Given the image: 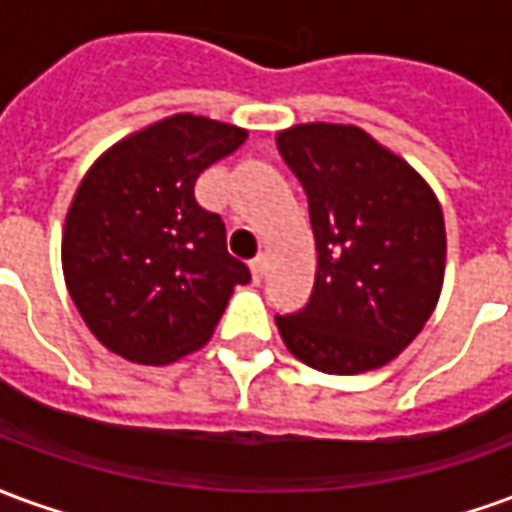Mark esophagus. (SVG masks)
<instances>
[{
	"instance_id": "esophagus-1",
	"label": "esophagus",
	"mask_w": 512,
	"mask_h": 512,
	"mask_svg": "<svg viewBox=\"0 0 512 512\" xmlns=\"http://www.w3.org/2000/svg\"><path fill=\"white\" fill-rule=\"evenodd\" d=\"M249 268H252V279H255V282H260V279H263V274H266V257L263 255L252 257V260H249Z\"/></svg>"
}]
</instances>
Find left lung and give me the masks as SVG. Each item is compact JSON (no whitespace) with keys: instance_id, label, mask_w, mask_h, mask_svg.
Instances as JSON below:
<instances>
[{"instance_id":"left-lung-1","label":"left lung","mask_w":512,"mask_h":512,"mask_svg":"<svg viewBox=\"0 0 512 512\" xmlns=\"http://www.w3.org/2000/svg\"><path fill=\"white\" fill-rule=\"evenodd\" d=\"M307 191L318 249L310 301L277 315L304 365L354 376L392 362L425 326L444 279V216L425 180L356 126L277 136Z\"/></svg>"}]
</instances>
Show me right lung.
I'll list each match as a JSON object with an SVG mask.
<instances>
[{
  "label": "right lung",
  "mask_w": 512,
  "mask_h": 512,
  "mask_svg": "<svg viewBox=\"0 0 512 512\" xmlns=\"http://www.w3.org/2000/svg\"><path fill=\"white\" fill-rule=\"evenodd\" d=\"M244 128L175 115L117 142L73 197L62 271L101 343L131 362L167 365L208 343L249 268L227 252L219 213L194 186L244 145Z\"/></svg>",
  "instance_id": "1"
}]
</instances>
